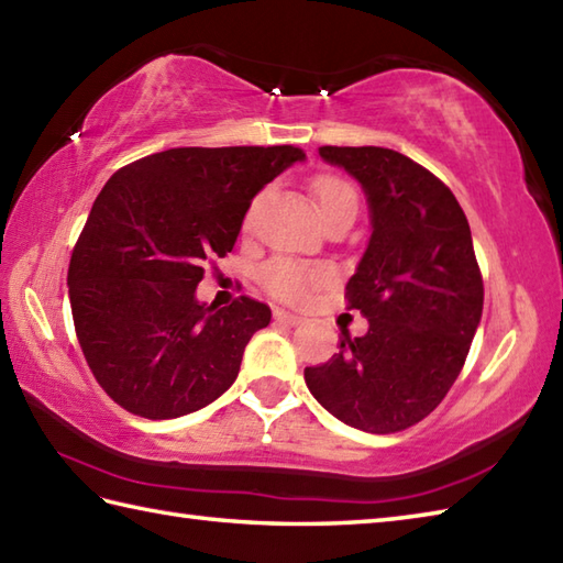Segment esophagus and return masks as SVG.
<instances>
[{"mask_svg":"<svg viewBox=\"0 0 563 563\" xmlns=\"http://www.w3.org/2000/svg\"><path fill=\"white\" fill-rule=\"evenodd\" d=\"M274 320H277L279 325H286V328H296L298 323H303L301 316H294L289 311H282V308H277V311H274Z\"/></svg>","mask_w":563,"mask_h":563,"instance_id":"34e87169","label":"esophagus"}]
</instances>
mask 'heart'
<instances>
[{
	"instance_id": "obj_1",
	"label": "heart",
	"mask_w": 563,
	"mask_h": 563,
	"mask_svg": "<svg viewBox=\"0 0 563 563\" xmlns=\"http://www.w3.org/2000/svg\"><path fill=\"white\" fill-rule=\"evenodd\" d=\"M313 197L318 201V209L323 213H332L345 203H357V194L342 181L340 177L323 175L313 179ZM260 282L265 289L289 303H303L311 298V294L320 284L328 282V269L318 265H308V262H298L289 257L269 260L265 267L260 269Z\"/></svg>"
}]
</instances>
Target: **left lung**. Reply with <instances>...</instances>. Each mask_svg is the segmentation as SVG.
Segmentation results:
<instances>
[{
  "label": "left lung",
  "mask_w": 563,
  "mask_h": 563,
  "mask_svg": "<svg viewBox=\"0 0 563 563\" xmlns=\"http://www.w3.org/2000/svg\"><path fill=\"white\" fill-rule=\"evenodd\" d=\"M318 155L357 179L369 203V245L345 286L369 330H342L340 352L306 366V386L350 428L406 430L442 404L481 323L472 231L450 187L406 155L376 145Z\"/></svg>",
  "instance_id": "obj_1"
}]
</instances>
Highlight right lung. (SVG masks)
<instances>
[{
    "instance_id": "1",
    "label": "right lung",
    "mask_w": 563,
    "mask_h": 563,
    "mask_svg": "<svg viewBox=\"0 0 563 563\" xmlns=\"http://www.w3.org/2000/svg\"><path fill=\"white\" fill-rule=\"evenodd\" d=\"M306 159L294 145L172 147L125 165L91 206L67 269L79 347L133 416L169 420L225 394L267 303L197 298L203 267L233 250L255 194Z\"/></svg>"
}]
</instances>
